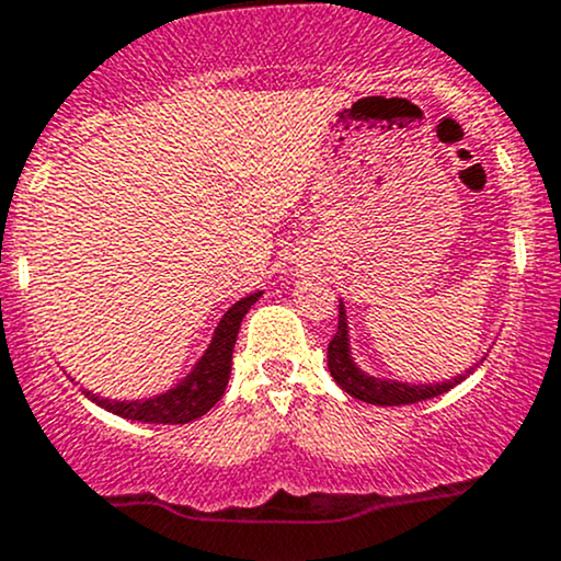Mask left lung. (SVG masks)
Segmentation results:
<instances>
[{"instance_id": "left-lung-1", "label": "left lung", "mask_w": 561, "mask_h": 561, "mask_svg": "<svg viewBox=\"0 0 561 561\" xmlns=\"http://www.w3.org/2000/svg\"><path fill=\"white\" fill-rule=\"evenodd\" d=\"M485 358H480L483 364ZM478 366V364H474ZM328 371L336 380V386L350 393L353 399L366 401V404L377 407H399V404H415V401L434 399V396L448 393L450 388L467 380V375H458L454 380L445 382H428V386H412V382L399 380H382V377L366 375L358 364H355L353 353H350V331H347V312H344V301H339V325L333 333L331 344H328Z\"/></svg>"}]
</instances>
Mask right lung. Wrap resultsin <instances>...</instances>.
<instances>
[{
    "label": "right lung",
    "mask_w": 561,
    "mask_h": 561,
    "mask_svg": "<svg viewBox=\"0 0 561 561\" xmlns=\"http://www.w3.org/2000/svg\"><path fill=\"white\" fill-rule=\"evenodd\" d=\"M263 296V293H252V296L236 301L228 312L222 314L219 325L214 328L211 344L206 347V353L201 355L195 366H192L190 375L173 386L165 393H157L151 399H135V401H116V399H103V396L92 393V390H83L87 399H92L94 404L103 407V410L113 412L118 417H127V421H140V423H190L195 417L206 415L219 399H222L225 388L230 380V366H233V347L236 336H239L241 320L249 309L254 307V301Z\"/></svg>",
    "instance_id": "right-lung-1"
}]
</instances>
